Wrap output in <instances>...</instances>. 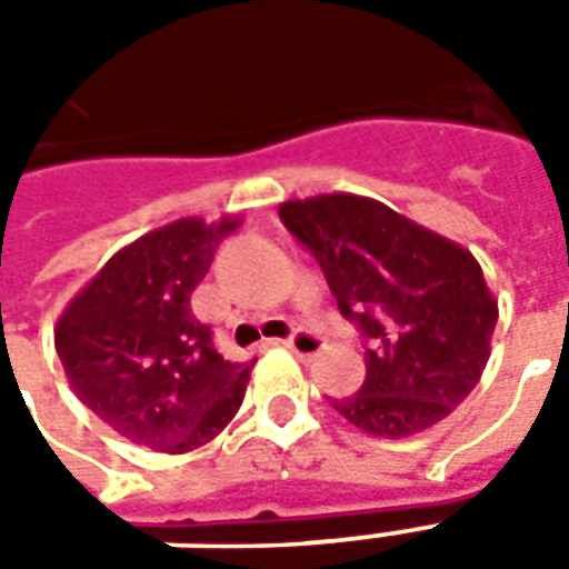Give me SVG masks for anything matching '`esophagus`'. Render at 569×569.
<instances>
[{
    "label": "esophagus",
    "instance_id": "1",
    "mask_svg": "<svg viewBox=\"0 0 569 569\" xmlns=\"http://www.w3.org/2000/svg\"><path fill=\"white\" fill-rule=\"evenodd\" d=\"M280 345H283L286 350H296L298 357H317V353L322 350L320 338H317L313 332H301V329L289 335V338H283Z\"/></svg>",
    "mask_w": 569,
    "mask_h": 569
}]
</instances>
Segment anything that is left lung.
I'll use <instances>...</instances> for the list:
<instances>
[{"mask_svg":"<svg viewBox=\"0 0 569 569\" xmlns=\"http://www.w3.org/2000/svg\"><path fill=\"white\" fill-rule=\"evenodd\" d=\"M320 261L341 317L366 338V381L335 411L369 436L406 439L451 415L490 357L497 298L476 256L359 194L280 203Z\"/></svg>","mask_w":569,"mask_h":569,"instance_id":"8db88e82","label":"left lung"}]
</instances>
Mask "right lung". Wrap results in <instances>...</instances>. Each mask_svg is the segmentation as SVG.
<instances>
[{"label": "right lung", "instance_id": "add662e5", "mask_svg": "<svg viewBox=\"0 0 569 569\" xmlns=\"http://www.w3.org/2000/svg\"><path fill=\"white\" fill-rule=\"evenodd\" d=\"M240 219H179L118 249L57 320L69 387L133 445L186 453L216 439L247 393L252 362H228L191 313L222 237Z\"/></svg>", "mask_w": 569, "mask_h": 569}]
</instances>
